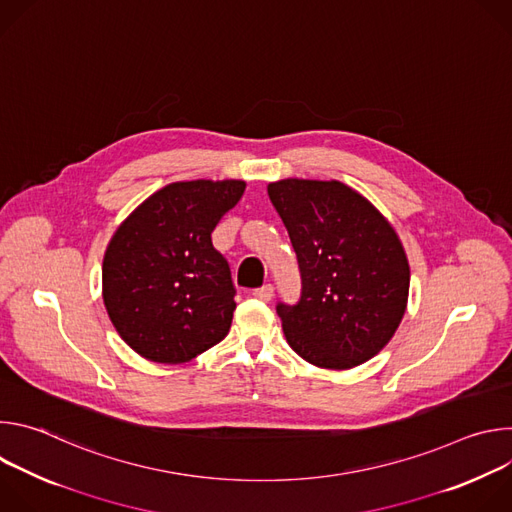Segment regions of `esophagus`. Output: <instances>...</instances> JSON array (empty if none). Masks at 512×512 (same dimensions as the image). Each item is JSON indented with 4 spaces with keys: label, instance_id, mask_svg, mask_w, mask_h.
Wrapping results in <instances>:
<instances>
[{
    "label": "esophagus",
    "instance_id": "34e87169",
    "mask_svg": "<svg viewBox=\"0 0 512 512\" xmlns=\"http://www.w3.org/2000/svg\"><path fill=\"white\" fill-rule=\"evenodd\" d=\"M253 296H255L257 300L269 302V300L273 298V285H271V283H265V285H261V287L253 289Z\"/></svg>",
    "mask_w": 512,
    "mask_h": 512
}]
</instances>
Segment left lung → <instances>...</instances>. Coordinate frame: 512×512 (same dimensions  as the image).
<instances>
[{"mask_svg":"<svg viewBox=\"0 0 512 512\" xmlns=\"http://www.w3.org/2000/svg\"><path fill=\"white\" fill-rule=\"evenodd\" d=\"M294 245L302 294L275 306L304 360L344 371L383 350L401 324L409 263L385 216L342 182L287 178L267 186Z\"/></svg>","mask_w":512,"mask_h":512,"instance_id":"left-lung-1","label":"left lung"}]
</instances>
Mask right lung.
I'll return each mask as SVG.
<instances>
[{"instance_id": "1", "label": "right lung", "mask_w": 512, "mask_h": 512, "mask_svg": "<svg viewBox=\"0 0 512 512\" xmlns=\"http://www.w3.org/2000/svg\"><path fill=\"white\" fill-rule=\"evenodd\" d=\"M243 192V180L174 182L115 231L103 259V302L143 358L188 362L229 334L237 289L210 235Z\"/></svg>"}]
</instances>
